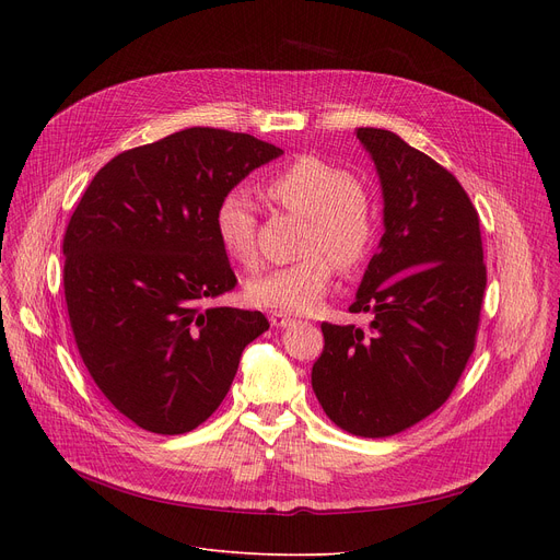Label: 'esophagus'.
<instances>
[{
	"instance_id": "34e87169",
	"label": "esophagus",
	"mask_w": 560,
	"mask_h": 560,
	"mask_svg": "<svg viewBox=\"0 0 560 560\" xmlns=\"http://www.w3.org/2000/svg\"><path fill=\"white\" fill-rule=\"evenodd\" d=\"M290 322H292V317H290V315H285V313H281V311H272V313H270V325H272V327H277V329L288 327Z\"/></svg>"
}]
</instances>
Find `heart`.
I'll return each instance as SVG.
<instances>
[{"instance_id":"heart-1","label":"heart","mask_w":560,"mask_h":560,"mask_svg":"<svg viewBox=\"0 0 560 560\" xmlns=\"http://www.w3.org/2000/svg\"><path fill=\"white\" fill-rule=\"evenodd\" d=\"M265 195L285 213L304 218L302 258L256 275L247 283V300L281 313H311L325 302L338 265L342 272H357L370 258L376 241L372 190L361 176L322 156L304 154L265 182ZM215 229L222 249L233 260L256 262V209L243 190L222 197Z\"/></svg>"}]
</instances>
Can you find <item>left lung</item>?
<instances>
[{"label": "left lung", "instance_id": "left-lung-1", "mask_svg": "<svg viewBox=\"0 0 560 560\" xmlns=\"http://www.w3.org/2000/svg\"><path fill=\"white\" fill-rule=\"evenodd\" d=\"M384 188L381 249L349 313L368 331L322 322L311 384L345 431L386 438L431 416L454 393L477 347L486 262L479 213L456 176L397 133L361 127Z\"/></svg>", "mask_w": 560, "mask_h": 560}]
</instances>
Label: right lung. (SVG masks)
<instances>
[{"label": "right lung", "instance_id": "right-lung-1", "mask_svg": "<svg viewBox=\"0 0 560 560\" xmlns=\"http://www.w3.org/2000/svg\"><path fill=\"white\" fill-rule=\"evenodd\" d=\"M281 154L192 127L117 154L77 203L63 238L70 327L97 388L140 429L209 420L243 349L268 331L260 311L206 302L238 283L215 229L222 197Z\"/></svg>", "mask_w": 560, "mask_h": 560}]
</instances>
